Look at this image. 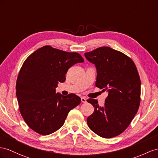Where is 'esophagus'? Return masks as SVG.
<instances>
[{
	"mask_svg": "<svg viewBox=\"0 0 158 158\" xmlns=\"http://www.w3.org/2000/svg\"><path fill=\"white\" fill-rule=\"evenodd\" d=\"M81 102H83V103H86V102H87V99L85 98H83V97H82V98H81Z\"/></svg>",
	"mask_w": 158,
	"mask_h": 158,
	"instance_id": "esophagus-1",
	"label": "esophagus"
}]
</instances>
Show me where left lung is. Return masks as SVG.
Listing matches in <instances>:
<instances>
[{
	"label": "left lung",
	"instance_id": "8db88e82",
	"mask_svg": "<svg viewBox=\"0 0 158 158\" xmlns=\"http://www.w3.org/2000/svg\"><path fill=\"white\" fill-rule=\"evenodd\" d=\"M97 69L95 86L107 91L103 107L98 100L88 99L94 112L87 119L89 127L97 135L111 138L123 133L131 122L139 107L141 81L133 60L108 47L85 53Z\"/></svg>",
	"mask_w": 158,
	"mask_h": 158
}]
</instances>
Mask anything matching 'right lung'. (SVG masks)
<instances>
[{"mask_svg":"<svg viewBox=\"0 0 158 158\" xmlns=\"http://www.w3.org/2000/svg\"><path fill=\"white\" fill-rule=\"evenodd\" d=\"M84 60L77 52L44 46L23 63L16 83V95L23 118L31 129L47 135L62 127L69 112L81 103L73 94H56L69 69Z\"/></svg>","mask_w":158,"mask_h":158,"instance_id":"right-lung-1","label":"right lung"}]
</instances>
